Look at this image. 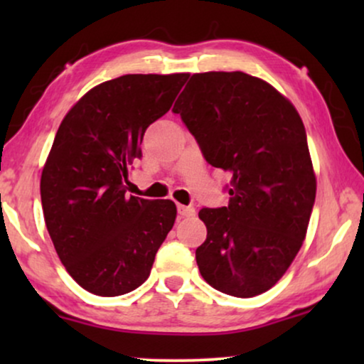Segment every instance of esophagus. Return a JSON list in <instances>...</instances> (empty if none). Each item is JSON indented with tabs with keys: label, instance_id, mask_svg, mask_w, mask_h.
<instances>
[{
	"label": "esophagus",
	"instance_id": "obj_1",
	"mask_svg": "<svg viewBox=\"0 0 364 364\" xmlns=\"http://www.w3.org/2000/svg\"><path fill=\"white\" fill-rule=\"evenodd\" d=\"M177 212L181 217H193L196 215V208L187 205H177Z\"/></svg>",
	"mask_w": 364,
	"mask_h": 364
}]
</instances>
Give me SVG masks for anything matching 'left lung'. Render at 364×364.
<instances>
[{
    "label": "left lung",
    "mask_w": 364,
    "mask_h": 364,
    "mask_svg": "<svg viewBox=\"0 0 364 364\" xmlns=\"http://www.w3.org/2000/svg\"><path fill=\"white\" fill-rule=\"evenodd\" d=\"M172 112L210 166L230 173L227 207L202 208L196 250L208 285L250 298L270 290L305 240L316 196L300 114L275 87L235 73L193 74Z\"/></svg>",
    "instance_id": "left-lung-1"
}]
</instances>
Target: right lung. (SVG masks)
Here are the masks:
<instances>
[{
  "label": "right lung",
  "instance_id": "obj_1",
  "mask_svg": "<svg viewBox=\"0 0 364 364\" xmlns=\"http://www.w3.org/2000/svg\"><path fill=\"white\" fill-rule=\"evenodd\" d=\"M188 74H126L79 99L54 137L41 176L44 222L59 260L84 290L119 296L151 275L176 222L172 200L127 193L144 132Z\"/></svg>",
  "mask_w": 364,
  "mask_h": 364
}]
</instances>
